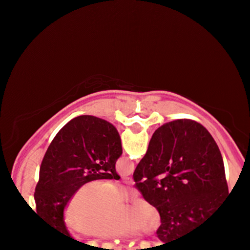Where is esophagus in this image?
Wrapping results in <instances>:
<instances>
[{
    "instance_id": "34e87169",
    "label": "esophagus",
    "mask_w": 250,
    "mask_h": 250,
    "mask_svg": "<svg viewBox=\"0 0 250 250\" xmlns=\"http://www.w3.org/2000/svg\"><path fill=\"white\" fill-rule=\"evenodd\" d=\"M122 181H123V182H125V183H127V185H134L133 179H131V177H129V176L122 177Z\"/></svg>"
}]
</instances>
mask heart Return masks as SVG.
<instances>
[{
    "instance_id": "1",
    "label": "heart",
    "mask_w": 250,
    "mask_h": 250,
    "mask_svg": "<svg viewBox=\"0 0 250 250\" xmlns=\"http://www.w3.org/2000/svg\"><path fill=\"white\" fill-rule=\"evenodd\" d=\"M128 191L109 187L102 181H91L80 187L65 205L62 215L64 228L85 239L108 240L135 231L151 234L161 223L159 211L142 197L120 208Z\"/></svg>"
}]
</instances>
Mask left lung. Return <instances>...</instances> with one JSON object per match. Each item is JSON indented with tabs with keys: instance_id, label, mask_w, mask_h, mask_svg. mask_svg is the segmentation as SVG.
<instances>
[{
	"instance_id": "8db88e82",
	"label": "left lung",
	"mask_w": 250,
	"mask_h": 250,
	"mask_svg": "<svg viewBox=\"0 0 250 250\" xmlns=\"http://www.w3.org/2000/svg\"><path fill=\"white\" fill-rule=\"evenodd\" d=\"M121 155V137L111 123L91 115L71 120L54 137L43 157L34 194L37 214L63 239L76 241L63 226L65 205L90 181L120 180L115 163Z\"/></svg>"
}]
</instances>
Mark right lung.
<instances>
[{
	"label": "right lung",
	"instance_id": "add662e5",
	"mask_svg": "<svg viewBox=\"0 0 250 250\" xmlns=\"http://www.w3.org/2000/svg\"><path fill=\"white\" fill-rule=\"evenodd\" d=\"M133 177L159 211L156 234L165 245L220 217L229 196L220 149L207 129L193 120L157 128Z\"/></svg>",
	"mask_w": 250,
	"mask_h": 250
}]
</instances>
